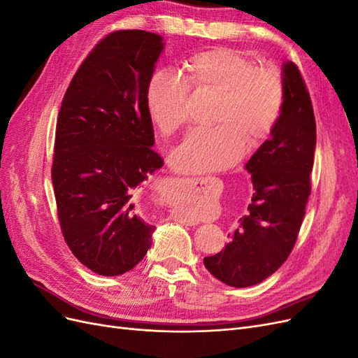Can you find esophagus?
<instances>
[{"label": "esophagus", "instance_id": "1", "mask_svg": "<svg viewBox=\"0 0 358 358\" xmlns=\"http://www.w3.org/2000/svg\"><path fill=\"white\" fill-rule=\"evenodd\" d=\"M182 180L185 182V183H189V185H199V183L204 182L203 178H185V179H182ZM180 222L187 224V225H196L197 224L196 220H191L189 216H187V215H182L180 216Z\"/></svg>", "mask_w": 358, "mask_h": 358}]
</instances>
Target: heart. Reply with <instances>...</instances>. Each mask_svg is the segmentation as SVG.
<instances>
[{
    "label": "heart",
    "instance_id": "heart-1",
    "mask_svg": "<svg viewBox=\"0 0 358 358\" xmlns=\"http://www.w3.org/2000/svg\"><path fill=\"white\" fill-rule=\"evenodd\" d=\"M187 78L162 69L152 74L146 88V109L162 136H170L188 117L189 85L220 94L213 113L218 125L189 131L171 154L179 171L222 170L241 161L273 133L285 103L282 73L273 66H257L252 58L234 49H212L192 55Z\"/></svg>",
    "mask_w": 358,
    "mask_h": 358
}]
</instances>
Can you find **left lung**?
I'll list each match as a JSON object with an SVG mask.
<instances>
[{
  "mask_svg": "<svg viewBox=\"0 0 358 358\" xmlns=\"http://www.w3.org/2000/svg\"><path fill=\"white\" fill-rule=\"evenodd\" d=\"M285 103L272 137L248 161L254 194L221 252L204 266L221 282L245 288L263 282L296 245L310 196L317 124L310 95L294 62L284 66Z\"/></svg>",
  "mask_w": 358,
  "mask_h": 358,
  "instance_id": "obj_1",
  "label": "left lung"
}]
</instances>
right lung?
Listing matches in <instances>:
<instances>
[{"label": "right lung", "mask_w": 358, "mask_h": 358, "mask_svg": "<svg viewBox=\"0 0 358 358\" xmlns=\"http://www.w3.org/2000/svg\"><path fill=\"white\" fill-rule=\"evenodd\" d=\"M164 48L142 29L107 34L62 99L52 183L64 241L92 272L117 276L142 262L154 225L134 209L140 183L164 161L152 149L146 88Z\"/></svg>", "instance_id": "right-lung-1"}]
</instances>
